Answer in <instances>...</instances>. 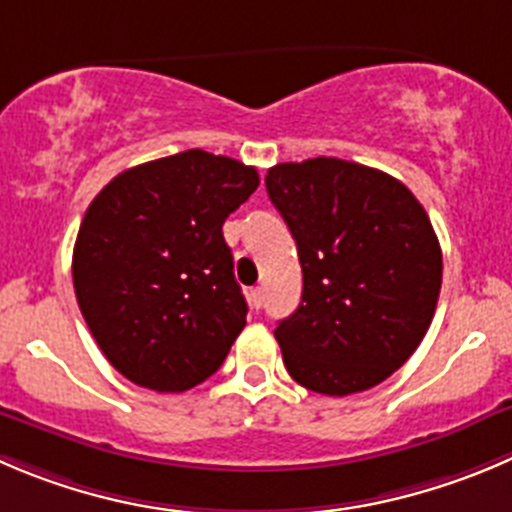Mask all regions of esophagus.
<instances>
[{"label":"esophagus","mask_w":512,"mask_h":512,"mask_svg":"<svg viewBox=\"0 0 512 512\" xmlns=\"http://www.w3.org/2000/svg\"><path fill=\"white\" fill-rule=\"evenodd\" d=\"M248 304H251V309L259 311L261 304H264V289L261 286H256V289L248 291Z\"/></svg>","instance_id":"obj_1"}]
</instances>
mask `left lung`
Here are the masks:
<instances>
[{
    "mask_svg": "<svg viewBox=\"0 0 512 512\" xmlns=\"http://www.w3.org/2000/svg\"><path fill=\"white\" fill-rule=\"evenodd\" d=\"M266 191L304 276L299 309L274 332L286 369L329 397L372 389L435 316L442 251L425 208L392 175L339 158L274 165Z\"/></svg>",
    "mask_w": 512,
    "mask_h": 512,
    "instance_id": "left-lung-1",
    "label": "left lung"
}]
</instances>
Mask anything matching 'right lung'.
I'll use <instances>...</instances> for the list:
<instances>
[{
  "instance_id": "right-lung-1",
  "label": "right lung",
  "mask_w": 512,
  "mask_h": 512,
  "mask_svg": "<svg viewBox=\"0 0 512 512\" xmlns=\"http://www.w3.org/2000/svg\"><path fill=\"white\" fill-rule=\"evenodd\" d=\"M256 188V168L196 148L123 170L90 203L75 296L130 382L186 392L218 372L248 311L223 223Z\"/></svg>"
}]
</instances>
